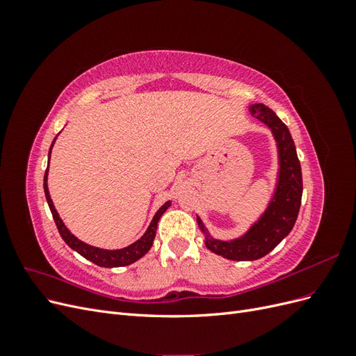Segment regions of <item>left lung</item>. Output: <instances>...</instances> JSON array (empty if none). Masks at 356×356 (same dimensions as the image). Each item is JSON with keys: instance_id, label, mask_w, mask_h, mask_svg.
<instances>
[{"instance_id": "left-lung-1", "label": "left lung", "mask_w": 356, "mask_h": 356, "mask_svg": "<svg viewBox=\"0 0 356 356\" xmlns=\"http://www.w3.org/2000/svg\"><path fill=\"white\" fill-rule=\"evenodd\" d=\"M251 113L258 120L264 122L272 129L277 143L281 170H279V182L273 200L268 204L260 221L254 224L243 238L230 242L209 238L203 222L197 218L202 232L207 234L204 245L208 250L236 261L258 260L281 243V241L294 227L301 204V195H303L300 160L288 127L273 110L263 104L252 105Z\"/></svg>"}]
</instances>
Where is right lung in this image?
Segmentation results:
<instances>
[{"mask_svg": "<svg viewBox=\"0 0 356 356\" xmlns=\"http://www.w3.org/2000/svg\"><path fill=\"white\" fill-rule=\"evenodd\" d=\"M58 138V136H56ZM55 138V141H56ZM55 141L51 143V147L53 144H55ZM51 147H50V152H49V160H50V153H51ZM47 172H49V165H47V169H46V174H44V193H46V199H47V203H49V208L51 211V215H53V220H55L56 222V227L59 230V234L62 236V239L65 241V243L72 248L74 251H77L80 255H83L84 258H88L89 261L98 264L101 267H122V266H127V264H132L134 261L139 260L144 254L148 252L149 248H152L153 245V241H154V236H156V230H157V222L160 220L161 215H163V212L170 207V202H166L163 207H161L157 213L154 215V218L152 221V224H149V227L147 229L145 234L143 236L141 239L136 241L135 243L129 245L127 248H123V250H115V251H108V250H101V248H95V246H90L88 243H84L81 241H79L77 238H75L74 234L70 233V230L65 227V224L62 222L59 213L56 212L55 207H53V202L50 199V195H49V188H47Z\"/></svg>", "mask_w": 356, "mask_h": 356, "instance_id": "right-lung-1", "label": "right lung"}]
</instances>
